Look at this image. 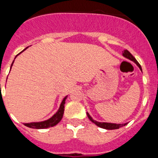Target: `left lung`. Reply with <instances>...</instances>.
Masks as SVG:
<instances>
[{
	"instance_id": "left-lung-1",
	"label": "left lung",
	"mask_w": 158,
	"mask_h": 158,
	"mask_svg": "<svg viewBox=\"0 0 158 158\" xmlns=\"http://www.w3.org/2000/svg\"><path fill=\"white\" fill-rule=\"evenodd\" d=\"M123 56L124 57V58H127V59L131 60V61H132V62H135V64H136L138 66H139V68L140 69V70L142 71V67H141L140 64L138 62V61H137L136 59H135V57L132 55V54H131V53L129 52V51H127V50H124L123 51ZM87 115L88 117H89V118L90 119V120L92 121V122L94 124H96V126H98L99 127H101V128H104V129H106V130H115V129H118V128L122 127H124L125 125H127V123H102V122H98V121L96 120H94L93 118L91 117V115H89V113L87 112Z\"/></svg>"
}]
</instances>
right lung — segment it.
<instances>
[{
  "label": "right lung",
  "mask_w": 158,
  "mask_h": 158,
  "mask_svg": "<svg viewBox=\"0 0 158 158\" xmlns=\"http://www.w3.org/2000/svg\"><path fill=\"white\" fill-rule=\"evenodd\" d=\"M27 48V47H26V48H25L23 51H22L21 52L19 53V54H21L22 52H23V51H24ZM19 54H18L15 57V58H14L13 62H12V65H11L10 70H11V69H12V66L14 63V61H15L16 58L18 56V55H19ZM67 96H66L64 97L63 100H62V103H61V104H60L59 108H58V110L57 111V112L55 113V114H54L52 117H51V118H48V119H47V120H45V121H42V122H32V123H23V124H24L26 127H27L34 128V129H46V128L51 127H54V126H55V125H57V124H58L60 121L62 120V117H63L65 100H66Z\"/></svg>",
  "instance_id": "1"
}]
</instances>
